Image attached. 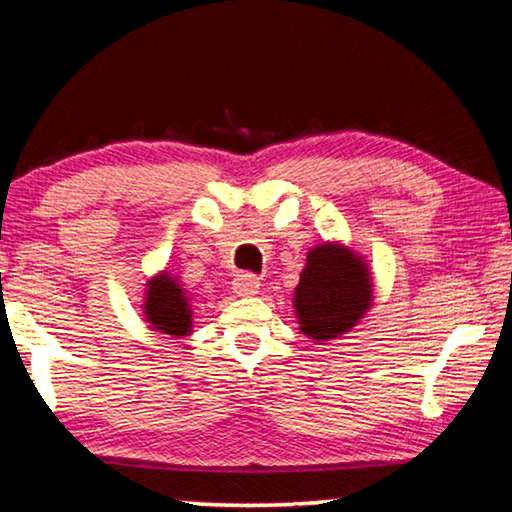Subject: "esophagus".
I'll use <instances>...</instances> for the list:
<instances>
[{"mask_svg": "<svg viewBox=\"0 0 512 512\" xmlns=\"http://www.w3.org/2000/svg\"><path fill=\"white\" fill-rule=\"evenodd\" d=\"M232 289H235L237 296H255L259 289V280L250 273H241L235 277V282H232Z\"/></svg>", "mask_w": 512, "mask_h": 512, "instance_id": "34e87169", "label": "esophagus"}]
</instances>
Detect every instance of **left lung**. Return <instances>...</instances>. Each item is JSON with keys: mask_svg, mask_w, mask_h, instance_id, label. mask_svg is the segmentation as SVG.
Listing matches in <instances>:
<instances>
[{"mask_svg": "<svg viewBox=\"0 0 512 512\" xmlns=\"http://www.w3.org/2000/svg\"><path fill=\"white\" fill-rule=\"evenodd\" d=\"M372 300L366 264L339 244L309 250L296 287V314L302 334L316 341L336 339L366 314Z\"/></svg>", "mask_w": 512, "mask_h": 512, "instance_id": "obj_1", "label": "left lung"}]
</instances>
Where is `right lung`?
Listing matches in <instances>:
<instances>
[{
  "instance_id": "right-lung-1",
  "label": "right lung",
  "mask_w": 512,
  "mask_h": 512,
  "mask_svg": "<svg viewBox=\"0 0 512 512\" xmlns=\"http://www.w3.org/2000/svg\"><path fill=\"white\" fill-rule=\"evenodd\" d=\"M144 309L153 329L171 336L192 332V309H189L187 293L180 289L178 280H173L167 273L149 282Z\"/></svg>"
}]
</instances>
